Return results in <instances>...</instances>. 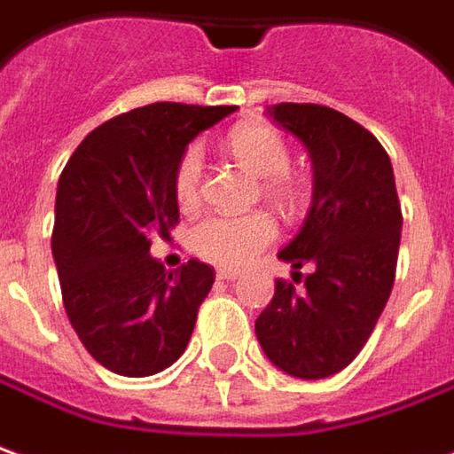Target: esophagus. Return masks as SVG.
I'll return each mask as SVG.
<instances>
[{"label": "esophagus", "instance_id": "esophagus-1", "mask_svg": "<svg viewBox=\"0 0 454 454\" xmlns=\"http://www.w3.org/2000/svg\"><path fill=\"white\" fill-rule=\"evenodd\" d=\"M216 278H218V280L233 282V280H238V272H236V270H218V272H216Z\"/></svg>", "mask_w": 454, "mask_h": 454}]
</instances>
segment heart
I'll list each match as a JSON object with an SVG mask.
<instances>
[{
  "mask_svg": "<svg viewBox=\"0 0 454 454\" xmlns=\"http://www.w3.org/2000/svg\"><path fill=\"white\" fill-rule=\"evenodd\" d=\"M228 152L236 157L240 167H246L253 176L260 179L262 196L280 206L282 211L293 214L304 199L302 179L293 174L290 167V147L280 132L262 122H248L231 129L226 139ZM201 182H204V154L199 147H189L174 167L172 192L176 204L184 211H192L201 201ZM278 238V226L268 214H248V216H206L192 228V248L208 262L226 270H238L248 265L258 253L272 246Z\"/></svg>",
  "mask_w": 454,
  "mask_h": 454,
  "instance_id": "1",
  "label": "heart"
}]
</instances>
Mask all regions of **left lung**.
<instances>
[{
  "instance_id": "left-lung-1",
  "label": "left lung",
  "mask_w": 454,
  "mask_h": 454,
  "mask_svg": "<svg viewBox=\"0 0 454 454\" xmlns=\"http://www.w3.org/2000/svg\"><path fill=\"white\" fill-rule=\"evenodd\" d=\"M268 115L293 132L315 169L312 206L300 233L278 253L304 287L275 282L255 319L265 356L304 381L347 369L388 302L401 246V201L381 142L344 113L280 103Z\"/></svg>"
}]
</instances>
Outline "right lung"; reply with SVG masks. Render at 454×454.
Masks as SVG:
<instances>
[{
  "mask_svg": "<svg viewBox=\"0 0 454 454\" xmlns=\"http://www.w3.org/2000/svg\"><path fill=\"white\" fill-rule=\"evenodd\" d=\"M236 106L152 103L95 128L66 164L51 250L66 315L107 371L142 379L184 354L216 272L201 260L164 270L154 233L179 221L174 167L189 142Z\"/></svg>",
  "mask_w": 454,
  "mask_h": 454,
  "instance_id": "add662e5",
  "label": "right lung"
}]
</instances>
